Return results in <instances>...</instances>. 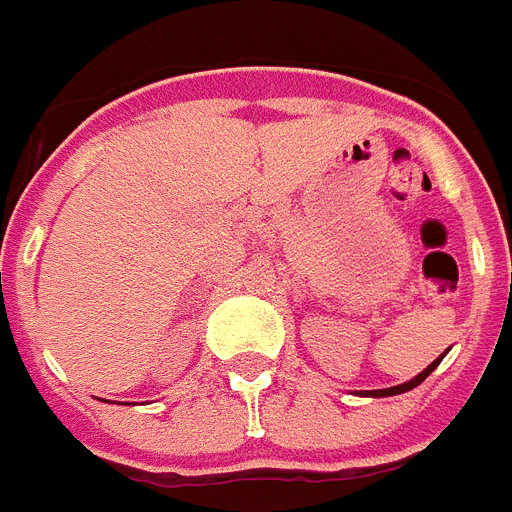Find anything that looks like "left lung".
Masks as SVG:
<instances>
[{"label":"left lung","mask_w":512,"mask_h":512,"mask_svg":"<svg viewBox=\"0 0 512 512\" xmlns=\"http://www.w3.org/2000/svg\"><path fill=\"white\" fill-rule=\"evenodd\" d=\"M441 359H443V354L438 356L436 361H433V364H428L423 369V372L418 374V377H413L410 379V382H405V384H397V387H387V390H364V392H359V395H364V397H390V395H402V392H410L413 390V387H418L420 382H423L425 377H428V374L433 372V369H436L438 364H441Z\"/></svg>","instance_id":"left-lung-1"}]
</instances>
